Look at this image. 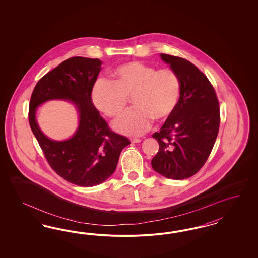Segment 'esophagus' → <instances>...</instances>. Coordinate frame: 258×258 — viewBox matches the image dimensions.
Segmentation results:
<instances>
[{
	"mask_svg": "<svg viewBox=\"0 0 258 258\" xmlns=\"http://www.w3.org/2000/svg\"><path fill=\"white\" fill-rule=\"evenodd\" d=\"M131 142H132L133 144H137V143H140L141 139H138V138H131Z\"/></svg>",
	"mask_w": 258,
	"mask_h": 258,
	"instance_id": "esophagus-1",
	"label": "esophagus"
}]
</instances>
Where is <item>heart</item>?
Returning a JSON list of instances; mask_svg holds the SVG:
<instances>
[{
  "label": "heart",
  "instance_id": "1",
  "mask_svg": "<svg viewBox=\"0 0 258 258\" xmlns=\"http://www.w3.org/2000/svg\"><path fill=\"white\" fill-rule=\"evenodd\" d=\"M113 81L98 79L92 92L94 106L109 117L119 116L127 97L135 106L113 123L119 133L137 136L147 132L155 119L169 117L180 99V79L171 69L156 70L139 62L124 63L112 71Z\"/></svg>",
  "mask_w": 258,
  "mask_h": 258
}]
</instances>
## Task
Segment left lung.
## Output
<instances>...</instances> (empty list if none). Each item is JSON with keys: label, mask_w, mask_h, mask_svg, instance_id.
<instances>
[{"label": "left lung", "mask_w": 258, "mask_h": 258, "mask_svg": "<svg viewBox=\"0 0 258 258\" xmlns=\"http://www.w3.org/2000/svg\"><path fill=\"white\" fill-rule=\"evenodd\" d=\"M180 79V99L174 112L152 137L159 151L152 168L167 179L195 175L211 153L219 133V101L215 90L194 64L174 55H160Z\"/></svg>", "instance_id": "8db88e82"}]
</instances>
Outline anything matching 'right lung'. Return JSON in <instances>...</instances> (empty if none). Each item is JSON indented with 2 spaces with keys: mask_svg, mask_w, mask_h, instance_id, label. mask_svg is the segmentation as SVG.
<instances>
[{
  "mask_svg": "<svg viewBox=\"0 0 258 258\" xmlns=\"http://www.w3.org/2000/svg\"><path fill=\"white\" fill-rule=\"evenodd\" d=\"M101 64L98 58L82 56L63 61L37 83L29 105V124L48 163L64 180L83 187L108 180L116 169L121 151L131 144L109 130L92 101ZM51 100L70 101L77 109L78 127L66 141L50 140L37 124V108Z\"/></svg>",
  "mask_w": 258,
  "mask_h": 258,
  "instance_id": "1",
  "label": "right lung"
}]
</instances>
